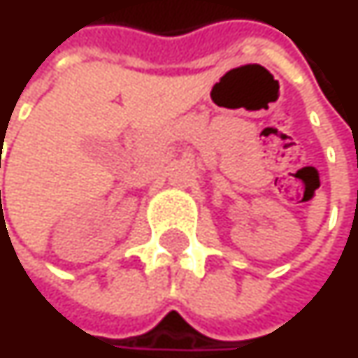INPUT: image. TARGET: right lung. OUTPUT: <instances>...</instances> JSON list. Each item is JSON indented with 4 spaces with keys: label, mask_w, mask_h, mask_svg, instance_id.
<instances>
[{
    "label": "right lung",
    "mask_w": 358,
    "mask_h": 358,
    "mask_svg": "<svg viewBox=\"0 0 358 358\" xmlns=\"http://www.w3.org/2000/svg\"><path fill=\"white\" fill-rule=\"evenodd\" d=\"M0 194H1V192H0Z\"/></svg>",
    "instance_id": "1"
}]
</instances>
